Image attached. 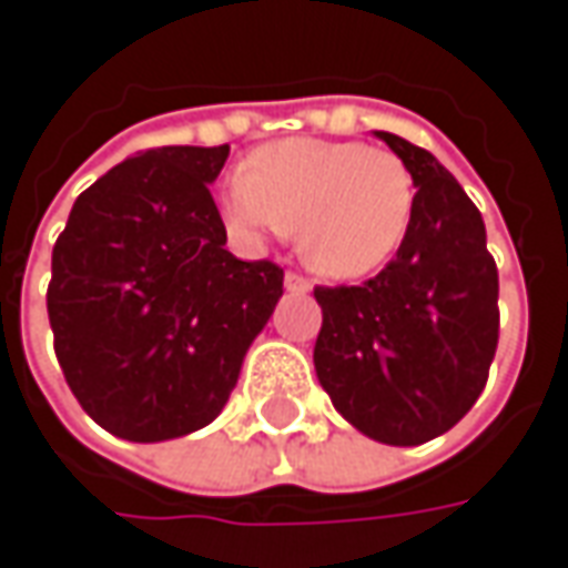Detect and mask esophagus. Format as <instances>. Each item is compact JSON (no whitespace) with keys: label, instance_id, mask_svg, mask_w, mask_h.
<instances>
[{"label":"esophagus","instance_id":"esophagus-1","mask_svg":"<svg viewBox=\"0 0 568 568\" xmlns=\"http://www.w3.org/2000/svg\"><path fill=\"white\" fill-rule=\"evenodd\" d=\"M284 287H287V291H294V294H310V291H313V284H310L303 274H296V272L284 274Z\"/></svg>","mask_w":568,"mask_h":568}]
</instances>
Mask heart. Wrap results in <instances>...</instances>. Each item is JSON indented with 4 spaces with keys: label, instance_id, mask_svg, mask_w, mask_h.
<instances>
[{
    "label": "heart",
    "instance_id": "b5f03b06",
    "mask_svg": "<svg viewBox=\"0 0 568 568\" xmlns=\"http://www.w3.org/2000/svg\"><path fill=\"white\" fill-rule=\"evenodd\" d=\"M414 205L417 186L398 154L328 139L265 144L221 192V217L240 240L296 230L303 258L338 281L379 272L402 250Z\"/></svg>",
    "mask_w": 568,
    "mask_h": 568
}]
</instances>
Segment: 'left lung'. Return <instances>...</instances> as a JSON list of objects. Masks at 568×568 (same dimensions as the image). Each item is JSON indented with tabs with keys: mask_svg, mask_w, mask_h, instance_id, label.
<instances>
[{
	"mask_svg": "<svg viewBox=\"0 0 568 568\" xmlns=\"http://www.w3.org/2000/svg\"><path fill=\"white\" fill-rule=\"evenodd\" d=\"M402 158L417 205L402 250L361 287H316V376L341 417L385 446H420L480 398L499 341L487 227L429 151L376 132Z\"/></svg>",
	"mask_w": 568,
	"mask_h": 568,
	"instance_id": "1",
	"label": "left lung"
}]
</instances>
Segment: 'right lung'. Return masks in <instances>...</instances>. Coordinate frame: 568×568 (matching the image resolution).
<instances>
[{
    "mask_svg": "<svg viewBox=\"0 0 568 568\" xmlns=\"http://www.w3.org/2000/svg\"><path fill=\"white\" fill-rule=\"evenodd\" d=\"M227 154L230 144L142 151L78 195L55 240V361L88 417L129 443L211 424L284 294V268L224 250L207 186Z\"/></svg>",
    "mask_w": 568,
    "mask_h": 568,
    "instance_id": "right-lung-1",
    "label": "right lung"
}]
</instances>
